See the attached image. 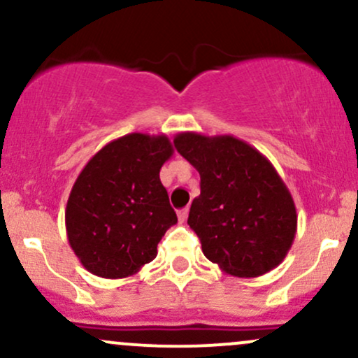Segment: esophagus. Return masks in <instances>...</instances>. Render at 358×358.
I'll return each mask as SVG.
<instances>
[{
  "label": "esophagus",
  "mask_w": 358,
  "mask_h": 358,
  "mask_svg": "<svg viewBox=\"0 0 358 358\" xmlns=\"http://www.w3.org/2000/svg\"><path fill=\"white\" fill-rule=\"evenodd\" d=\"M187 217H188V208H182V210H178V222H180V224H185V222H187Z\"/></svg>",
  "instance_id": "34e87169"
}]
</instances>
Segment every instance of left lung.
<instances>
[{
    "label": "left lung",
    "instance_id": "1",
    "mask_svg": "<svg viewBox=\"0 0 358 358\" xmlns=\"http://www.w3.org/2000/svg\"><path fill=\"white\" fill-rule=\"evenodd\" d=\"M175 148L200 173L188 225L205 257L224 273L257 278L278 268L296 236L298 215L276 168L231 134H176Z\"/></svg>",
    "mask_w": 358,
    "mask_h": 358
}]
</instances>
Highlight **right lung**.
<instances>
[{
    "label": "right lung",
    "instance_id": "add662e5",
    "mask_svg": "<svg viewBox=\"0 0 358 358\" xmlns=\"http://www.w3.org/2000/svg\"><path fill=\"white\" fill-rule=\"evenodd\" d=\"M173 153L165 134L131 133L97 151L77 176L65 229L89 273L127 278L156 257L158 242L178 220L159 180Z\"/></svg>",
    "mask_w": 358,
    "mask_h": 358
}]
</instances>
